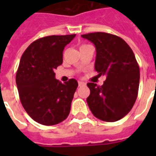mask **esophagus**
I'll return each instance as SVG.
<instances>
[{"mask_svg": "<svg viewBox=\"0 0 156 156\" xmlns=\"http://www.w3.org/2000/svg\"><path fill=\"white\" fill-rule=\"evenodd\" d=\"M85 85H86V83H83V82H78V86L79 87H83V86H85Z\"/></svg>", "mask_w": 156, "mask_h": 156, "instance_id": "obj_1", "label": "esophagus"}]
</instances>
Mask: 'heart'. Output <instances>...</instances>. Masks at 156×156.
<instances>
[{"instance_id": "obj_1", "label": "heart", "mask_w": 156, "mask_h": 156, "mask_svg": "<svg viewBox=\"0 0 156 156\" xmlns=\"http://www.w3.org/2000/svg\"><path fill=\"white\" fill-rule=\"evenodd\" d=\"M86 46H88V45H87V44H83V45H81V47H80V48H83V47H86Z\"/></svg>"}]
</instances>
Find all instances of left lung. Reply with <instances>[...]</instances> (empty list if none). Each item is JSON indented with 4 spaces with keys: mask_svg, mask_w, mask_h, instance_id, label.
Returning <instances> with one entry per match:
<instances>
[{
    "mask_svg": "<svg viewBox=\"0 0 156 156\" xmlns=\"http://www.w3.org/2000/svg\"><path fill=\"white\" fill-rule=\"evenodd\" d=\"M82 37L96 48L94 68L107 78L102 86L88 83L87 103L93 115L106 122L124 118L133 108L140 84V67L130 47L118 36L93 32Z\"/></svg>",
    "mask_w": 156,
    "mask_h": 156,
    "instance_id": "8db88e82",
    "label": "left lung"
}]
</instances>
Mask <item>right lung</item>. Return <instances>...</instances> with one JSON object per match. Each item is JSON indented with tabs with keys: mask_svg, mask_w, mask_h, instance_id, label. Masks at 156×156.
I'll return each instance as SVG.
<instances>
[{
	"mask_svg": "<svg viewBox=\"0 0 156 156\" xmlns=\"http://www.w3.org/2000/svg\"><path fill=\"white\" fill-rule=\"evenodd\" d=\"M76 34L48 36L34 41L23 52L16 75L23 108L43 125L59 124L68 118L78 88L74 78L62 83L54 70L62 63L64 47Z\"/></svg>",
	"mask_w": 156,
	"mask_h": 156,
	"instance_id": "obj_1",
	"label": "right lung"
}]
</instances>
